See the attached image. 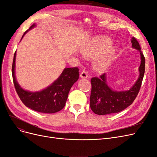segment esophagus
Returning <instances> with one entry per match:
<instances>
[{"label": "esophagus", "instance_id": "obj_1", "mask_svg": "<svg viewBox=\"0 0 157 157\" xmlns=\"http://www.w3.org/2000/svg\"><path fill=\"white\" fill-rule=\"evenodd\" d=\"M80 78H88V72L86 71H83L80 74Z\"/></svg>", "mask_w": 157, "mask_h": 157}]
</instances>
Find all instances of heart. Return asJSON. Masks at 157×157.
I'll list each match as a JSON object with an SVG mask.
<instances>
[{
    "mask_svg": "<svg viewBox=\"0 0 157 157\" xmlns=\"http://www.w3.org/2000/svg\"><path fill=\"white\" fill-rule=\"evenodd\" d=\"M111 43L112 40L109 38L105 36H100L91 39L82 48V53L86 57H93L98 56L94 61V67L96 71L99 72L105 71L113 61L117 48L114 46H111L106 51H105L109 47Z\"/></svg>",
    "mask_w": 157,
    "mask_h": 157,
    "instance_id": "obj_1",
    "label": "heart"
}]
</instances>
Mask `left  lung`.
I'll return each instance as SVG.
<instances>
[{"instance_id":"1","label":"left lung","mask_w":157,"mask_h":157,"mask_svg":"<svg viewBox=\"0 0 157 157\" xmlns=\"http://www.w3.org/2000/svg\"><path fill=\"white\" fill-rule=\"evenodd\" d=\"M131 43L132 48L138 50L140 54L141 63L139 67L138 79L129 90L118 92L112 90L108 86L105 74H103L99 78H92L90 106L95 114L106 115L123 111L131 105L140 91L145 72L146 60L135 37H132Z\"/></svg>"}]
</instances>
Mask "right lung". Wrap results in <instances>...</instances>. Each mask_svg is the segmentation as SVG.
I'll return each mask as SVG.
<instances>
[{"label": "right lung", "instance_id": "obj_1", "mask_svg": "<svg viewBox=\"0 0 157 157\" xmlns=\"http://www.w3.org/2000/svg\"><path fill=\"white\" fill-rule=\"evenodd\" d=\"M36 26L33 24L26 30L21 38L31 28ZM16 52H15L12 64V77L13 84L17 94L25 105L35 111L43 113H55L65 107L68 92L72 86L79 79V68L78 67L66 68L60 76L51 85L41 91L32 92L21 87L15 76Z\"/></svg>", "mask_w": 157, "mask_h": 157}]
</instances>
